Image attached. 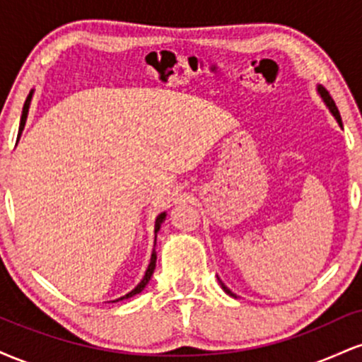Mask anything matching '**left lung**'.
I'll return each instance as SVG.
<instances>
[{
	"instance_id": "left-lung-1",
	"label": "left lung",
	"mask_w": 362,
	"mask_h": 362,
	"mask_svg": "<svg viewBox=\"0 0 362 362\" xmlns=\"http://www.w3.org/2000/svg\"><path fill=\"white\" fill-rule=\"evenodd\" d=\"M318 93L322 95V98H323V102L327 103V107H328V110L332 112V114H334V117L337 119V122L340 124V126H342V119H340V114H339V109H337V105H335V102H334V98L330 97V93H328V91L323 88V86H318ZM219 284H221V288H223V291L226 294H230V296H233V298H236V294L235 293H231L230 289L226 288V286L223 284L221 281H219Z\"/></svg>"
}]
</instances>
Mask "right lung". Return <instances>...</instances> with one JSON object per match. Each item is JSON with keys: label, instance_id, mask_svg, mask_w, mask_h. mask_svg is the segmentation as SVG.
Instances as JSON below:
<instances>
[{"label": "right lung", "instance_id": "1", "mask_svg": "<svg viewBox=\"0 0 362 362\" xmlns=\"http://www.w3.org/2000/svg\"><path fill=\"white\" fill-rule=\"evenodd\" d=\"M32 93H34V90L30 91V93H28V97H27V100H25V105H23V112H22V120H20V129H18V138H20V134H22V131H23V127H25V122H27V115H28V107H30V100H32ZM165 218H167V213H161V214H158V218H156V223H155V235L158 233V231H160V226H161V223L165 221ZM155 242H156V236H155ZM155 267H156V250L155 248H153V253H151V260H149V265H148V269H146V274H144V277H143V281L139 282L138 286H136L134 289L131 291V293H127L126 296H122V298H119V300H114L112 303H115V301H120V300H126V298H131V296H134V294H139L141 291H143L144 288H146V284L149 282V279H151V276H153V272H155Z\"/></svg>", "mask_w": 362, "mask_h": 362}]
</instances>
